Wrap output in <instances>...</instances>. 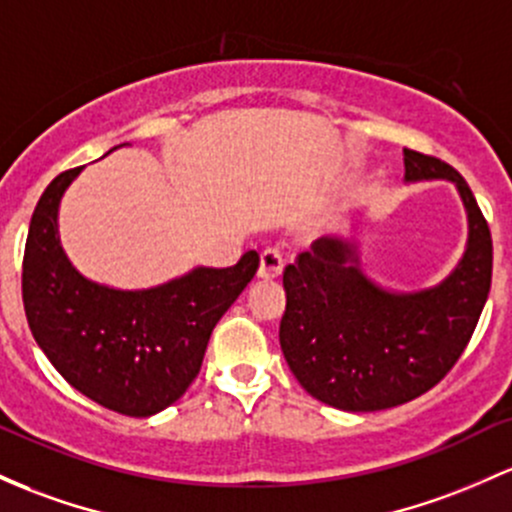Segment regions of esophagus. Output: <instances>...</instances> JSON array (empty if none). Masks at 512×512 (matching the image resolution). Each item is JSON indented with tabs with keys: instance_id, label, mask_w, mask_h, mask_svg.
Instances as JSON below:
<instances>
[{
	"instance_id": "obj_1",
	"label": "esophagus",
	"mask_w": 512,
	"mask_h": 512,
	"mask_svg": "<svg viewBox=\"0 0 512 512\" xmlns=\"http://www.w3.org/2000/svg\"><path fill=\"white\" fill-rule=\"evenodd\" d=\"M284 269V255L277 247H267L260 255V269H257V277L260 279H277L282 277Z\"/></svg>"
}]
</instances>
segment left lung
<instances>
[{"label": "left lung", "instance_id": "obj_1", "mask_svg": "<svg viewBox=\"0 0 512 512\" xmlns=\"http://www.w3.org/2000/svg\"><path fill=\"white\" fill-rule=\"evenodd\" d=\"M406 179H449L469 216L457 269L432 289L391 294L359 272L352 243L318 238L284 269L279 342L299 384L340 411L401 406L445 379L474 335L491 291V230L469 184L440 157L403 150Z\"/></svg>", "mask_w": 512, "mask_h": 512}]
</instances>
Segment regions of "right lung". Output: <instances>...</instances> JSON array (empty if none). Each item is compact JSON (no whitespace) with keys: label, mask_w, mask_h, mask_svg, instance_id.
<instances>
[{"label":"right lung","mask_w":512,"mask_h":512,"mask_svg":"<svg viewBox=\"0 0 512 512\" xmlns=\"http://www.w3.org/2000/svg\"><path fill=\"white\" fill-rule=\"evenodd\" d=\"M80 172H60L31 216L21 272L28 328L67 384L109 411L148 418L192 386L213 328L255 277L260 255L250 250L235 267H196L145 291L89 282L58 238L60 199Z\"/></svg>","instance_id":"obj_1"}]
</instances>
